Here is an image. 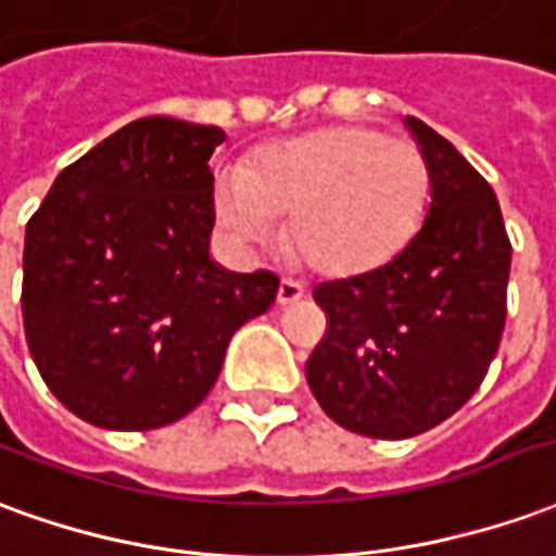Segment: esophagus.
<instances>
[{"mask_svg":"<svg viewBox=\"0 0 556 556\" xmlns=\"http://www.w3.org/2000/svg\"><path fill=\"white\" fill-rule=\"evenodd\" d=\"M306 294V289L298 282V279L291 277H282L279 279V291H277V304L279 306H289V304H298L301 298Z\"/></svg>","mask_w":556,"mask_h":556,"instance_id":"1","label":"esophagus"}]
</instances>
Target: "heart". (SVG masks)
<instances>
[{"label": "heart", "mask_w": 556, "mask_h": 556, "mask_svg": "<svg viewBox=\"0 0 556 556\" xmlns=\"http://www.w3.org/2000/svg\"><path fill=\"white\" fill-rule=\"evenodd\" d=\"M430 170L415 143L364 126H340L279 143L255 170L216 177L223 225L250 243L277 235L294 213L291 243L306 265L349 277L394 258L421 228Z\"/></svg>", "instance_id": "heart-1"}]
</instances>
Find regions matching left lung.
I'll return each mask as SVG.
<instances>
[{
    "label": "left lung",
    "instance_id": "1",
    "mask_svg": "<svg viewBox=\"0 0 556 556\" xmlns=\"http://www.w3.org/2000/svg\"><path fill=\"white\" fill-rule=\"evenodd\" d=\"M406 126L430 170L425 225L386 265L313 289L328 331L306 361L309 391L372 440L418 437L457 413L506 328L511 243L494 189L421 119Z\"/></svg>",
    "mask_w": 556,
    "mask_h": 556
}]
</instances>
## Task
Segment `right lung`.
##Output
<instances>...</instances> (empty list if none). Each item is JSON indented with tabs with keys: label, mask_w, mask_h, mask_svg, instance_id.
I'll list each match as a JSON object with an SVG mask.
<instances>
[{
	"label": "right lung",
	"mask_w": 556,
	"mask_h": 556,
	"mask_svg": "<svg viewBox=\"0 0 556 556\" xmlns=\"http://www.w3.org/2000/svg\"><path fill=\"white\" fill-rule=\"evenodd\" d=\"M223 129L143 116L72 162L26 223L23 328L45 386L108 430L174 425L211 394L270 270L211 262Z\"/></svg>",
	"instance_id": "1"
}]
</instances>
